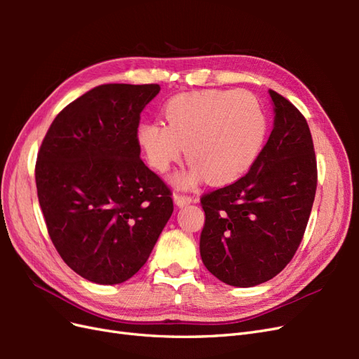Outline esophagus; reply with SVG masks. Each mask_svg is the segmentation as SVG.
Returning <instances> with one entry per match:
<instances>
[{
	"label": "esophagus",
	"instance_id": "esophagus-1",
	"mask_svg": "<svg viewBox=\"0 0 359 359\" xmlns=\"http://www.w3.org/2000/svg\"><path fill=\"white\" fill-rule=\"evenodd\" d=\"M173 202H175L177 206H186V205H189L191 202H196V199H191L189 196H182V194L175 193V194H173Z\"/></svg>",
	"mask_w": 359,
	"mask_h": 359
}]
</instances>
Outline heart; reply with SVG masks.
Returning a JSON list of instances; mask_svg holds the SVG:
<instances>
[{
	"label": "heart",
	"instance_id": "1",
	"mask_svg": "<svg viewBox=\"0 0 359 359\" xmlns=\"http://www.w3.org/2000/svg\"><path fill=\"white\" fill-rule=\"evenodd\" d=\"M166 126L140 124L137 144L157 172L181 158L191 163L173 182L191 189L205 178L232 182L252 168L265 142L268 121L262 104L245 91H199L173 97L163 109Z\"/></svg>",
	"mask_w": 359,
	"mask_h": 359
}]
</instances>
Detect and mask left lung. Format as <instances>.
<instances>
[{"instance_id": "1", "label": "left lung", "mask_w": 359, "mask_h": 359, "mask_svg": "<svg viewBox=\"0 0 359 359\" xmlns=\"http://www.w3.org/2000/svg\"><path fill=\"white\" fill-rule=\"evenodd\" d=\"M273 132L245 177L201 199V257L226 285L276 277L298 250L316 194L318 170L306 118L269 90Z\"/></svg>"}]
</instances>
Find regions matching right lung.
<instances>
[{
  "mask_svg": "<svg viewBox=\"0 0 359 359\" xmlns=\"http://www.w3.org/2000/svg\"><path fill=\"white\" fill-rule=\"evenodd\" d=\"M157 83L99 85L53 119L36 165L57 252L76 274L119 285L145 265L173 212L170 190L140 160V112Z\"/></svg>",
  "mask_w": 359,
  "mask_h": 359,
  "instance_id": "1",
  "label": "right lung"
}]
</instances>
